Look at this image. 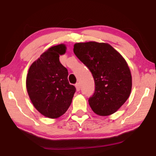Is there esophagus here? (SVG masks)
I'll use <instances>...</instances> for the list:
<instances>
[{
    "mask_svg": "<svg viewBox=\"0 0 156 156\" xmlns=\"http://www.w3.org/2000/svg\"><path fill=\"white\" fill-rule=\"evenodd\" d=\"M75 87H76V90H77V91H80V84H79V83H76V84L75 85Z\"/></svg>",
    "mask_w": 156,
    "mask_h": 156,
    "instance_id": "1",
    "label": "esophagus"
}]
</instances>
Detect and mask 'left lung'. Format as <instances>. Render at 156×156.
<instances>
[{
	"label": "left lung",
	"instance_id": "1",
	"mask_svg": "<svg viewBox=\"0 0 156 156\" xmlns=\"http://www.w3.org/2000/svg\"><path fill=\"white\" fill-rule=\"evenodd\" d=\"M73 52L93 76L95 91L89 104L96 114L115 113L129 98L132 75L124 57L107 43H76Z\"/></svg>",
	"mask_w": 156,
	"mask_h": 156
}]
</instances>
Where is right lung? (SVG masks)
<instances>
[{"label":"right lung","instance_id":"obj_1","mask_svg":"<svg viewBox=\"0 0 156 156\" xmlns=\"http://www.w3.org/2000/svg\"><path fill=\"white\" fill-rule=\"evenodd\" d=\"M65 44L52 46L30 66L26 80L28 94L37 111L49 118H58L70 106L76 87L68 80V71L59 62Z\"/></svg>","mask_w":156,"mask_h":156}]
</instances>
